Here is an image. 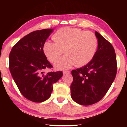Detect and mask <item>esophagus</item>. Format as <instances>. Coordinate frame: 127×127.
<instances>
[{
    "instance_id": "esophagus-1",
    "label": "esophagus",
    "mask_w": 127,
    "mask_h": 127,
    "mask_svg": "<svg viewBox=\"0 0 127 127\" xmlns=\"http://www.w3.org/2000/svg\"><path fill=\"white\" fill-rule=\"evenodd\" d=\"M63 73V75H67V74H70V71L68 70H64Z\"/></svg>"
}]
</instances>
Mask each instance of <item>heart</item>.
Wrapping results in <instances>:
<instances>
[{"label":"heart","instance_id":"b5f03b06","mask_svg":"<svg viewBox=\"0 0 127 127\" xmlns=\"http://www.w3.org/2000/svg\"><path fill=\"white\" fill-rule=\"evenodd\" d=\"M54 41L45 42L43 51L51 62H55L63 52L65 54L57 61L55 67L64 70L74 65L82 67L88 64L94 57L97 46V36L91 31L63 27L52 36Z\"/></svg>","mask_w":127,"mask_h":127}]
</instances>
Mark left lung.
Listing matches in <instances>:
<instances>
[{
  "label": "left lung",
  "mask_w": 127,
  "mask_h": 127,
  "mask_svg": "<svg viewBox=\"0 0 127 127\" xmlns=\"http://www.w3.org/2000/svg\"><path fill=\"white\" fill-rule=\"evenodd\" d=\"M98 48L93 59L82 67L73 70L71 97L76 103L88 106L96 103L107 93L116 77L117 63L111 43L95 32Z\"/></svg>",
  "instance_id": "obj_1"
}]
</instances>
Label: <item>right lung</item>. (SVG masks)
Listing matches in <instances>:
<instances>
[{
  "instance_id": "add662e5",
  "label": "right lung",
  "mask_w": 127,
  "mask_h": 127,
  "mask_svg": "<svg viewBox=\"0 0 127 127\" xmlns=\"http://www.w3.org/2000/svg\"><path fill=\"white\" fill-rule=\"evenodd\" d=\"M53 30L43 29L27 34L13 46L9 57L10 72L19 90L36 103L50 97L53 84L63 76L60 71L43 72L52 67L43 51V45Z\"/></svg>"
}]
</instances>
